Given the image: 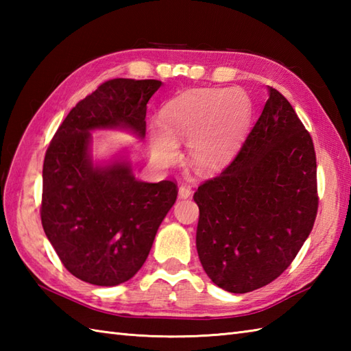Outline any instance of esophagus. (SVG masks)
<instances>
[{
  "mask_svg": "<svg viewBox=\"0 0 351 351\" xmlns=\"http://www.w3.org/2000/svg\"><path fill=\"white\" fill-rule=\"evenodd\" d=\"M178 196L180 199H189L191 196V189L187 184H181L180 189H178Z\"/></svg>",
  "mask_w": 351,
  "mask_h": 351,
  "instance_id": "34e87169",
  "label": "esophagus"
}]
</instances>
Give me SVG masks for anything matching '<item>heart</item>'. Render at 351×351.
<instances>
[{
	"label": "heart",
	"mask_w": 351,
	"mask_h": 351,
	"mask_svg": "<svg viewBox=\"0 0 351 351\" xmlns=\"http://www.w3.org/2000/svg\"><path fill=\"white\" fill-rule=\"evenodd\" d=\"M250 116V102L230 88H200L169 101L160 123L149 126L152 158L169 166L178 156L176 143L187 142L193 167L200 173L223 169L234 155Z\"/></svg>",
	"instance_id": "obj_1"
}]
</instances>
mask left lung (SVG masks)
I'll use <instances>...</instances> for the list:
<instances>
[{"label":"left lung","instance_id":"left-lung-1","mask_svg":"<svg viewBox=\"0 0 351 351\" xmlns=\"http://www.w3.org/2000/svg\"><path fill=\"white\" fill-rule=\"evenodd\" d=\"M197 255L221 289L250 293L287 270L318 210L311 134L285 96L268 99L229 166L195 193Z\"/></svg>","mask_w":351,"mask_h":351}]
</instances>
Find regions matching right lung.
<instances>
[{
  "instance_id": "add662e5",
  "label": "right lung",
  "mask_w": 351,
  "mask_h": 351,
  "mask_svg": "<svg viewBox=\"0 0 351 351\" xmlns=\"http://www.w3.org/2000/svg\"><path fill=\"white\" fill-rule=\"evenodd\" d=\"M160 86L106 81L69 111L45 154L43 230L66 270L92 285L114 287L140 270L176 200L173 181H138L130 161L99 166L90 156V131L123 128L145 137L146 104Z\"/></svg>"
}]
</instances>
